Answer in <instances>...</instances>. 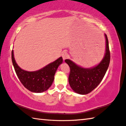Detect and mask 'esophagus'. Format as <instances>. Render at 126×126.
Masks as SVG:
<instances>
[{
    "instance_id": "esophagus-1",
    "label": "esophagus",
    "mask_w": 126,
    "mask_h": 126,
    "mask_svg": "<svg viewBox=\"0 0 126 126\" xmlns=\"http://www.w3.org/2000/svg\"><path fill=\"white\" fill-rule=\"evenodd\" d=\"M62 58H63L64 61L66 59H67V58H68V53H67V52H63V53H62Z\"/></svg>"
}]
</instances>
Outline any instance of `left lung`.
<instances>
[{
  "mask_svg": "<svg viewBox=\"0 0 126 126\" xmlns=\"http://www.w3.org/2000/svg\"><path fill=\"white\" fill-rule=\"evenodd\" d=\"M104 37L106 39L105 53L103 58L97 65L87 68L76 64L70 59L65 60L71 69L68 80L74 92L82 95L87 94L96 88L103 79L110 62L109 44L106 34Z\"/></svg>",
  "mask_w": 126,
  "mask_h": 126,
  "instance_id": "1",
  "label": "left lung"
}]
</instances>
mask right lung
<instances>
[{
	"instance_id": "1",
	"label": "right lung",
	"mask_w": 126,
	"mask_h": 126,
	"mask_svg": "<svg viewBox=\"0 0 126 126\" xmlns=\"http://www.w3.org/2000/svg\"><path fill=\"white\" fill-rule=\"evenodd\" d=\"M12 59L15 71L21 83L27 89L34 93H42L49 88L54 80L57 68L63 62L62 57H61L42 69L29 72L22 69L18 65L15 60L13 50L12 52Z\"/></svg>"
}]
</instances>
